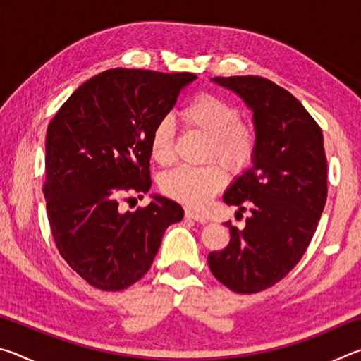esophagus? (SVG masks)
<instances>
[{
    "mask_svg": "<svg viewBox=\"0 0 361 361\" xmlns=\"http://www.w3.org/2000/svg\"><path fill=\"white\" fill-rule=\"evenodd\" d=\"M185 216L189 218V219H194V221H197V223H207V216L202 215V213H197V212H194V210L186 209L185 210Z\"/></svg>",
    "mask_w": 361,
    "mask_h": 361,
    "instance_id": "1",
    "label": "esophagus"
}]
</instances>
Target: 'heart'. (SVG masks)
<instances>
[{
  "mask_svg": "<svg viewBox=\"0 0 361 361\" xmlns=\"http://www.w3.org/2000/svg\"><path fill=\"white\" fill-rule=\"evenodd\" d=\"M178 116L185 129L207 137L204 161H219L229 172H242L253 162L258 132L253 124L240 119V109L234 103L215 94H199L180 109ZM149 152L152 161L162 167L175 162V133L169 119H161L152 129ZM219 164L172 170L161 180L164 194L189 209H202L226 181Z\"/></svg>",
  "mask_w": 361,
  "mask_h": 361,
  "instance_id": "1",
  "label": "heart"
}]
</instances>
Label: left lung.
Wrapping results in <instances>:
<instances>
[{
    "label": "left lung",
    "mask_w": 361,
    "mask_h": 361,
    "mask_svg": "<svg viewBox=\"0 0 361 361\" xmlns=\"http://www.w3.org/2000/svg\"><path fill=\"white\" fill-rule=\"evenodd\" d=\"M253 109V167L223 200L250 212L245 228L226 223L228 247L209 255L213 276L240 295L280 282L307 250L326 202V156L320 126L288 90L261 76L213 78Z\"/></svg>",
    "instance_id": "left-lung-1"
}]
</instances>
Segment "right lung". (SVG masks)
Wrapping results in <instances>:
<instances>
[{
	"label": "right lung",
	"instance_id": "obj_1",
	"mask_svg": "<svg viewBox=\"0 0 361 361\" xmlns=\"http://www.w3.org/2000/svg\"><path fill=\"white\" fill-rule=\"evenodd\" d=\"M192 73L113 68L73 92L47 126L42 194L52 239L79 277L121 291L149 271L183 209L166 197L122 212L152 185L149 137Z\"/></svg>",
	"mask_w": 361,
	"mask_h": 361
}]
</instances>
